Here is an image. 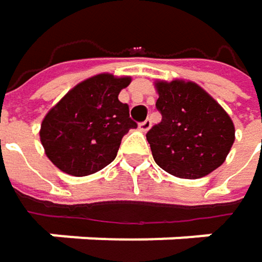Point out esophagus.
I'll list each match as a JSON object with an SVG mask.
<instances>
[{
    "mask_svg": "<svg viewBox=\"0 0 262 262\" xmlns=\"http://www.w3.org/2000/svg\"><path fill=\"white\" fill-rule=\"evenodd\" d=\"M151 127V121L147 118V120H144L142 123H139V130L141 132H147L148 129Z\"/></svg>",
    "mask_w": 262,
    "mask_h": 262,
    "instance_id": "esophagus-1",
    "label": "esophagus"
}]
</instances>
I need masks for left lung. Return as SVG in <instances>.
I'll return each mask as SVG.
<instances>
[{"label": "left lung", "instance_id": "obj_1", "mask_svg": "<svg viewBox=\"0 0 262 262\" xmlns=\"http://www.w3.org/2000/svg\"><path fill=\"white\" fill-rule=\"evenodd\" d=\"M161 123L147 132L155 162L182 179H199L219 168L235 139L225 109L199 84L158 81Z\"/></svg>", "mask_w": 262, "mask_h": 262}]
</instances>
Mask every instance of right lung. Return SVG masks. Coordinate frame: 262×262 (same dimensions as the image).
<instances>
[{
	"label": "right lung",
	"instance_id": "obj_1",
	"mask_svg": "<svg viewBox=\"0 0 262 262\" xmlns=\"http://www.w3.org/2000/svg\"><path fill=\"white\" fill-rule=\"evenodd\" d=\"M130 77L98 74L73 88L43 118L40 142L63 173L88 176L109 165L123 136L138 127L118 100Z\"/></svg>",
	"mask_w": 262,
	"mask_h": 262
}]
</instances>
